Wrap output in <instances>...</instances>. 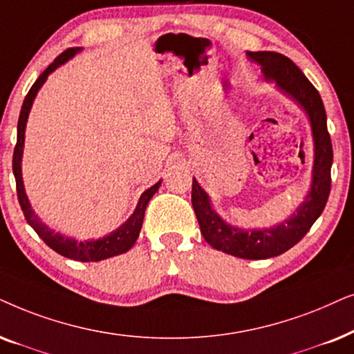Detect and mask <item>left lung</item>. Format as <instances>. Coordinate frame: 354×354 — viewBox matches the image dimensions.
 I'll return each mask as SVG.
<instances>
[{
    "mask_svg": "<svg viewBox=\"0 0 354 354\" xmlns=\"http://www.w3.org/2000/svg\"><path fill=\"white\" fill-rule=\"evenodd\" d=\"M249 59L261 64L267 81H273L277 87L303 106L309 118L314 139V165L313 181L308 196L290 218L272 228L241 230L226 223L212 209L210 197L192 180V207H194L201 233L207 243L216 251L230 256L259 261V259L275 257L288 251L304 238L314 221L319 218L330 194V168L333 150L330 134L327 131V115L317 88L309 82L298 66L285 55L275 51H248Z\"/></svg>",
    "mask_w": 354,
    "mask_h": 354,
    "instance_id": "obj_1",
    "label": "left lung"
}]
</instances>
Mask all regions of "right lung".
<instances>
[{
    "mask_svg": "<svg viewBox=\"0 0 354 354\" xmlns=\"http://www.w3.org/2000/svg\"><path fill=\"white\" fill-rule=\"evenodd\" d=\"M81 48H68L63 51L58 58H56L53 63H51L48 68H46L44 73L39 75L34 86L30 87L29 93H27L26 100L22 103L21 115H19L17 121V144L14 147V155H12V171L14 178H16V187H17V199L19 204H21V209L24 212V216H26L27 223H29L32 228L35 230V233L44 239L46 246H50L53 251H56L61 256L74 259V261L79 262H98L103 261V259L120 256L122 252H128L131 248L134 246L136 239L139 238V232L142 228L144 221V214L145 207H147L149 201L152 199V196L158 191L160 185H162V180L155 183L152 187H149L147 191L140 196L138 202V207H136L134 214L129 216L128 220L122 223L120 228H116L115 232H111L106 236L98 238V239H87V241H77V239L63 236L61 233H56L55 230H51L46 226L44 221H41L39 216L35 215V212L32 210V205L29 199H27L26 189H24V181H22V152H24V138H26V124L27 118H29L32 103L35 100L37 92L40 91V87L44 86L46 77L53 73L56 68H59L61 64H64L66 61L73 58V56L77 53Z\"/></svg>",
    "mask_w": 354,
    "mask_h": 354,
    "instance_id": "add662e5",
    "label": "right lung"
}]
</instances>
